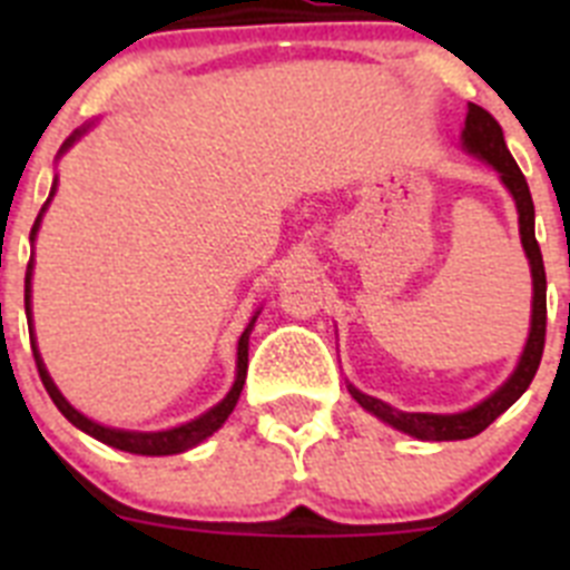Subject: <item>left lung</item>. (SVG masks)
I'll use <instances>...</instances> for the list:
<instances>
[{
    "label": "left lung",
    "mask_w": 570,
    "mask_h": 570,
    "mask_svg": "<svg viewBox=\"0 0 570 570\" xmlns=\"http://www.w3.org/2000/svg\"><path fill=\"white\" fill-rule=\"evenodd\" d=\"M462 145H465L471 154H476L480 159H485L488 165H493V168L500 170L502 183H505V188L511 190L513 199H517L522 248H525L528 262H531V276H533L531 334H528L525 351H522V360L520 365H517V371L511 374V380H508L497 394H491L485 402H480V405L465 411V414H405V411H396V407L385 405L382 400L362 394V391H356V387H347L351 396H354L365 411L380 416V420L387 422V425H394L396 431H405V434L416 436V440H428V442L468 440V436L482 434V431H485V428L491 425L502 411H508L513 402L525 394V387L531 385L533 374H537V367H540L542 351H546V320H548L546 265H542L540 242H537V236H533V199H531V190H528L525 176H522L520 165L513 163V156L511 150H508L500 122H497L485 108H480V105H468Z\"/></svg>",
    "instance_id": "left-lung-1"
}]
</instances>
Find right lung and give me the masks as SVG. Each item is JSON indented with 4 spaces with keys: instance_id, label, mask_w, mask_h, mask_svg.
Masks as SVG:
<instances>
[{
    "instance_id": "obj_1",
    "label": "right lung",
    "mask_w": 570,
    "mask_h": 570,
    "mask_svg": "<svg viewBox=\"0 0 570 570\" xmlns=\"http://www.w3.org/2000/svg\"><path fill=\"white\" fill-rule=\"evenodd\" d=\"M77 136H79V130L70 136L68 142H65V148H68V145L77 139ZM50 196H53V190H50ZM39 219H42V214H39ZM39 219H37V225H33V230H30V239L37 236ZM30 268H33V262H28V276H24V314H28V328H30ZM254 320H256V316H254ZM250 328H254V322H250L248 328H245V334L239 336V347H236V382H234V387H230V394L225 396L219 405L210 407L208 414L199 416V420L185 422V425L170 428V431H156V434H136V431L105 428V425H99V422H94V420H88V416L79 414L77 407L70 405V402L65 400L62 394H59V387L53 385V380H50L48 371H45L42 356H39L33 336H30V347H33V360H37V371H39V376H42L45 391H48V396L53 400V405L62 411L65 420L73 422L79 431L90 434L94 440L105 442V445H110V448H119V451H128V454L168 456V454H183V451H188V448L199 445V442L208 440L216 428H223V422L228 420V414L234 411L236 400H239V394H242V385H245V374H248V336H250ZM30 331H33V328H30Z\"/></svg>"
}]
</instances>
